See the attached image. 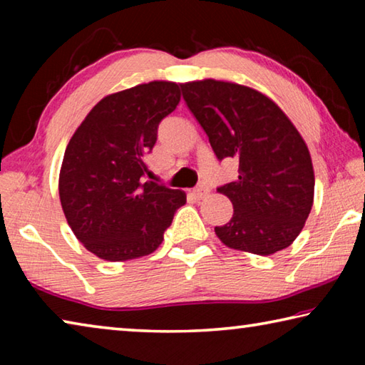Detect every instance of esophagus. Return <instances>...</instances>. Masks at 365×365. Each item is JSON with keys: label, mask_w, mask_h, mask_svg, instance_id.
Wrapping results in <instances>:
<instances>
[{"label": "esophagus", "mask_w": 365, "mask_h": 365, "mask_svg": "<svg viewBox=\"0 0 365 365\" xmlns=\"http://www.w3.org/2000/svg\"><path fill=\"white\" fill-rule=\"evenodd\" d=\"M209 193V188L206 185H197V187L193 190V195L197 197V200H202V197H206Z\"/></svg>", "instance_id": "obj_1"}]
</instances>
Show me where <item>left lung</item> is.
Wrapping results in <instances>:
<instances>
[{
  "mask_svg": "<svg viewBox=\"0 0 365 365\" xmlns=\"http://www.w3.org/2000/svg\"><path fill=\"white\" fill-rule=\"evenodd\" d=\"M180 88L217 159H238L237 180L217 188L232 201L233 215L215 235L228 248L259 256L288 248L314 201L312 160L299 132L248 86L207 78Z\"/></svg>",
  "mask_w": 365,
  "mask_h": 365,
  "instance_id": "8db88e82",
  "label": "left lung"
}]
</instances>
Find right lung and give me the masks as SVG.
<instances>
[{"mask_svg":"<svg viewBox=\"0 0 365 365\" xmlns=\"http://www.w3.org/2000/svg\"><path fill=\"white\" fill-rule=\"evenodd\" d=\"M180 101V85L150 82L109 95L80 123L59 174L61 206L86 250L106 261L156 251L177 209L180 190L145 180V156L158 127Z\"/></svg>","mask_w":365,"mask_h":365,"instance_id":"1","label":"right lung"}]
</instances>
